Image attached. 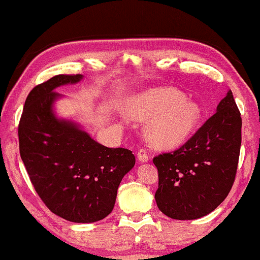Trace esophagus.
<instances>
[{"mask_svg":"<svg viewBox=\"0 0 260 260\" xmlns=\"http://www.w3.org/2000/svg\"><path fill=\"white\" fill-rule=\"evenodd\" d=\"M138 159L141 162H147L149 160V155L146 149H140L138 151Z\"/></svg>","mask_w":260,"mask_h":260,"instance_id":"1","label":"esophagus"}]
</instances>
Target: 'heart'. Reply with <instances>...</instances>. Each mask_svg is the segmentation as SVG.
<instances>
[{"label": "heart", "instance_id": "obj_1", "mask_svg": "<svg viewBox=\"0 0 260 260\" xmlns=\"http://www.w3.org/2000/svg\"><path fill=\"white\" fill-rule=\"evenodd\" d=\"M125 112L136 120H147L144 135L150 146L175 149L183 146L199 128L203 112L200 105L172 88H151L133 95Z\"/></svg>", "mask_w": 260, "mask_h": 260}]
</instances>
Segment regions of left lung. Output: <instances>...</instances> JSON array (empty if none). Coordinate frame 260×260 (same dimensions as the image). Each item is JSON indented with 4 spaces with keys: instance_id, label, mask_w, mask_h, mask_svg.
<instances>
[{
    "instance_id": "8db88e82",
    "label": "left lung",
    "mask_w": 260,
    "mask_h": 260,
    "mask_svg": "<svg viewBox=\"0 0 260 260\" xmlns=\"http://www.w3.org/2000/svg\"><path fill=\"white\" fill-rule=\"evenodd\" d=\"M241 113L228 90L215 112L172 153L153 158L158 170V209L177 220H193L215 210L234 183L241 148Z\"/></svg>"
}]
</instances>
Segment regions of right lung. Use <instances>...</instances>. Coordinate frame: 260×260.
<instances>
[{
	"instance_id": "add662e5",
	"label": "right lung",
	"mask_w": 260,
	"mask_h": 260,
	"mask_svg": "<svg viewBox=\"0 0 260 260\" xmlns=\"http://www.w3.org/2000/svg\"><path fill=\"white\" fill-rule=\"evenodd\" d=\"M81 74H59L34 87L25 101L19 151L38 195L51 212L72 222H95L111 213L122 178L133 169L128 149L99 143L73 119L57 116L60 86Z\"/></svg>"
}]
</instances>
